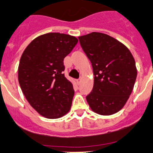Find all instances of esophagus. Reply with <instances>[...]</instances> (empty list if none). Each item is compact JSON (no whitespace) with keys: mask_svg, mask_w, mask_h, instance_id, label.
<instances>
[{"mask_svg":"<svg viewBox=\"0 0 153 153\" xmlns=\"http://www.w3.org/2000/svg\"><path fill=\"white\" fill-rule=\"evenodd\" d=\"M76 83H77L78 85H79V84L80 83V82H81V79H76Z\"/></svg>","mask_w":153,"mask_h":153,"instance_id":"34e87169","label":"esophagus"}]
</instances>
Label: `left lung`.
<instances>
[{
    "label": "left lung",
    "mask_w": 153,
    "mask_h": 153,
    "mask_svg": "<svg viewBox=\"0 0 153 153\" xmlns=\"http://www.w3.org/2000/svg\"><path fill=\"white\" fill-rule=\"evenodd\" d=\"M78 39L95 76L88 104L101 115L115 114L134 89L137 75L134 57L124 44L104 33L94 32Z\"/></svg>",
    "instance_id": "8db88e82"
}]
</instances>
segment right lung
<instances>
[{
  "label": "right lung",
  "mask_w": 153,
  "mask_h": 153,
  "mask_svg": "<svg viewBox=\"0 0 153 153\" xmlns=\"http://www.w3.org/2000/svg\"><path fill=\"white\" fill-rule=\"evenodd\" d=\"M77 42L70 35L46 33L31 42L21 56L19 86L30 105L43 117L59 118L71 109L74 90L63 73L64 59Z\"/></svg>",
  "instance_id": "add662e5"
}]
</instances>
